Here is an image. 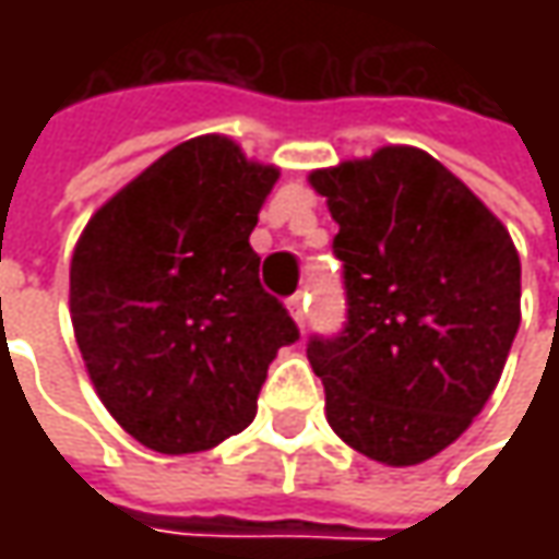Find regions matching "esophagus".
<instances>
[{"label": "esophagus", "instance_id": "1", "mask_svg": "<svg viewBox=\"0 0 559 559\" xmlns=\"http://www.w3.org/2000/svg\"><path fill=\"white\" fill-rule=\"evenodd\" d=\"M289 313L298 326H305V323H308V295H301V292H298V295H292Z\"/></svg>", "mask_w": 559, "mask_h": 559}]
</instances>
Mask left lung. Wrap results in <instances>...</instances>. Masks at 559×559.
<instances>
[{"mask_svg": "<svg viewBox=\"0 0 559 559\" xmlns=\"http://www.w3.org/2000/svg\"><path fill=\"white\" fill-rule=\"evenodd\" d=\"M338 224L348 323L311 338L326 419L385 466L429 461L469 429L520 330L507 226L429 152L382 145L311 170Z\"/></svg>", "mask_w": 559, "mask_h": 559, "instance_id": "1", "label": "left lung"}]
</instances>
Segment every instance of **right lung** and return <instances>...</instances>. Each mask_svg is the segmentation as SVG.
I'll list each match as a JSON object with an SVG mask.
<instances>
[{
  "instance_id": "add662e5",
  "label": "right lung",
  "mask_w": 559,
  "mask_h": 559,
  "mask_svg": "<svg viewBox=\"0 0 559 559\" xmlns=\"http://www.w3.org/2000/svg\"><path fill=\"white\" fill-rule=\"evenodd\" d=\"M280 167L221 133L180 142L90 217L71 323L96 395L158 454H195L258 414L270 360L298 338L248 246Z\"/></svg>"
}]
</instances>
